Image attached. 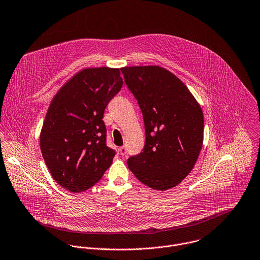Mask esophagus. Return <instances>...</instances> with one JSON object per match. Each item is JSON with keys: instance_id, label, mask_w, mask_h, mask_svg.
<instances>
[{"instance_id": "1", "label": "esophagus", "mask_w": 260, "mask_h": 260, "mask_svg": "<svg viewBox=\"0 0 260 260\" xmlns=\"http://www.w3.org/2000/svg\"><path fill=\"white\" fill-rule=\"evenodd\" d=\"M119 153H120L121 156L125 155V154H126V148H125V147H120V148H119Z\"/></svg>"}]
</instances>
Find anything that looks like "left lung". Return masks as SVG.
<instances>
[{"label": "left lung", "mask_w": 260, "mask_h": 260, "mask_svg": "<svg viewBox=\"0 0 260 260\" xmlns=\"http://www.w3.org/2000/svg\"><path fill=\"white\" fill-rule=\"evenodd\" d=\"M137 98L146 131L142 153L127 165L145 185L167 190L194 167L204 143V113L185 84L160 66L120 69Z\"/></svg>", "instance_id": "8db88e82"}]
</instances>
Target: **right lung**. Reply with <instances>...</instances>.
<instances>
[{"label": "right lung", "mask_w": 260, "mask_h": 260, "mask_svg": "<svg viewBox=\"0 0 260 260\" xmlns=\"http://www.w3.org/2000/svg\"><path fill=\"white\" fill-rule=\"evenodd\" d=\"M122 84L119 69L86 68L52 98L40 132V150L52 178L67 190H87L112 164L115 152L105 144L102 118Z\"/></svg>", "instance_id": "obj_1"}]
</instances>
